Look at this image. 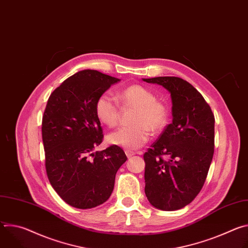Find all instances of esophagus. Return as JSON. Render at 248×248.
Instances as JSON below:
<instances>
[{
    "label": "esophagus",
    "instance_id": "34e87169",
    "mask_svg": "<svg viewBox=\"0 0 248 248\" xmlns=\"http://www.w3.org/2000/svg\"><path fill=\"white\" fill-rule=\"evenodd\" d=\"M124 152H125V155L127 156V158H130V157H132L135 154L133 151H129V150H125Z\"/></svg>",
    "mask_w": 248,
    "mask_h": 248
}]
</instances>
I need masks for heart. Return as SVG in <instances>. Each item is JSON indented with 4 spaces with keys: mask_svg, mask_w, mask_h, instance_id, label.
Wrapping results in <instances>:
<instances>
[{
    "mask_svg": "<svg viewBox=\"0 0 248 248\" xmlns=\"http://www.w3.org/2000/svg\"><path fill=\"white\" fill-rule=\"evenodd\" d=\"M118 99L124 108H134L131 126L121 127L107 136L108 143L125 150H136L143 146L150 137V131L160 133L169 121L167 105L156 100L155 94L145 86L129 85L118 94ZM97 119L107 126H115L120 120V107L109 94L104 93L95 103Z\"/></svg>",
    "mask_w": 248,
    "mask_h": 248,
    "instance_id": "heart-1",
    "label": "heart"
}]
</instances>
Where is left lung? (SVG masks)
<instances>
[{"mask_svg": "<svg viewBox=\"0 0 248 248\" xmlns=\"http://www.w3.org/2000/svg\"><path fill=\"white\" fill-rule=\"evenodd\" d=\"M143 80L165 87L172 102V123L143 155L145 194L160 210H179L197 196L206 181L214 155V114L203 96L183 78Z\"/></svg>", "mask_w": 248, "mask_h": 248, "instance_id": "left-lung-1", "label": "left lung"}]
</instances>
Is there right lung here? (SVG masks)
Here are the masks:
<instances>
[{
    "instance_id": "right-lung-1",
    "label": "right lung",
    "mask_w": 248,
    "mask_h": 248,
    "mask_svg": "<svg viewBox=\"0 0 248 248\" xmlns=\"http://www.w3.org/2000/svg\"><path fill=\"white\" fill-rule=\"evenodd\" d=\"M120 79L85 69L69 77L50 95L42 119L45 167L60 197L78 209H90L111 196L116 173L127 160L124 150L103 141L95 114L100 95Z\"/></svg>"
}]
</instances>
